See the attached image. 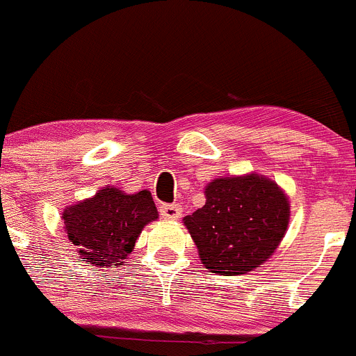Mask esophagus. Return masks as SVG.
<instances>
[{"mask_svg":"<svg viewBox=\"0 0 356 356\" xmlns=\"http://www.w3.org/2000/svg\"><path fill=\"white\" fill-rule=\"evenodd\" d=\"M159 214L165 219H179L182 216V209L179 204H163L159 205Z\"/></svg>","mask_w":356,"mask_h":356,"instance_id":"esophagus-1","label":"esophagus"}]
</instances>
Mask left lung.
I'll return each mask as SVG.
<instances>
[{"mask_svg":"<svg viewBox=\"0 0 356 356\" xmlns=\"http://www.w3.org/2000/svg\"><path fill=\"white\" fill-rule=\"evenodd\" d=\"M205 198L184 225L204 267L214 274H248L272 257L286 234L290 202L264 175L214 179Z\"/></svg>","mask_w":356,"mask_h":356,"instance_id":"8db88e82","label":"left lung"}]
</instances>
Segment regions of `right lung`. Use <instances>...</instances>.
Listing matches in <instances>:
<instances>
[{
	"instance_id": "add662e5",
	"label": "right lung",
	"mask_w": 356,
	"mask_h": 356,
	"mask_svg": "<svg viewBox=\"0 0 356 356\" xmlns=\"http://www.w3.org/2000/svg\"><path fill=\"white\" fill-rule=\"evenodd\" d=\"M63 219L82 261L111 268L124 264L145 225L158 219V211L145 189L128 195L107 186L92 198L66 207Z\"/></svg>"
}]
</instances>
